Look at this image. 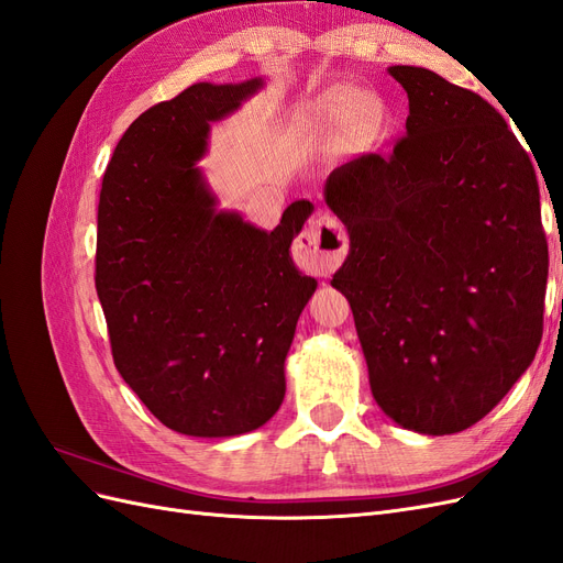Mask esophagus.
<instances>
[{
  "label": "esophagus",
  "instance_id": "obj_1",
  "mask_svg": "<svg viewBox=\"0 0 563 563\" xmlns=\"http://www.w3.org/2000/svg\"><path fill=\"white\" fill-rule=\"evenodd\" d=\"M298 249L319 275H331L343 263L347 253V234L345 228L329 213H319L312 223L298 236Z\"/></svg>",
  "mask_w": 563,
  "mask_h": 563
}]
</instances>
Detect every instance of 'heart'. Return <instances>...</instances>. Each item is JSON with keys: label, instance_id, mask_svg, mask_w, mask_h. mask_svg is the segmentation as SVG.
Here are the masks:
<instances>
[{"label": "heart", "instance_id": "heart-1", "mask_svg": "<svg viewBox=\"0 0 563 563\" xmlns=\"http://www.w3.org/2000/svg\"><path fill=\"white\" fill-rule=\"evenodd\" d=\"M354 110V117L360 119V122H371V119H376L380 114V106L376 100L368 98V96H360L352 89H343V91H335L331 93L327 100L321 103V117H345Z\"/></svg>", "mask_w": 563, "mask_h": 563}]
</instances>
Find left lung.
I'll list each match as a JSON object with an SVG mask.
<instances>
[{"mask_svg":"<svg viewBox=\"0 0 563 563\" xmlns=\"http://www.w3.org/2000/svg\"><path fill=\"white\" fill-rule=\"evenodd\" d=\"M387 73L408 96L406 135L323 185L350 234L331 286L350 300L383 413L444 437L490 413L538 352L540 190L528 152L482 96L424 67Z\"/></svg>","mask_w":563,"mask_h":563,"instance_id":"8db88e82","label":"left lung"}]
</instances>
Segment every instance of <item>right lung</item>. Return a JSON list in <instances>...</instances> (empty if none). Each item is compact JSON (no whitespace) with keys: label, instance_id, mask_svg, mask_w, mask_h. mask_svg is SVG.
Returning <instances> with one entry per match:
<instances>
[{"label":"right lung","instance_id":"1","mask_svg":"<svg viewBox=\"0 0 563 563\" xmlns=\"http://www.w3.org/2000/svg\"><path fill=\"white\" fill-rule=\"evenodd\" d=\"M263 87L197 81L150 108L117 143L100 190L96 291L114 366L187 437L246 434L279 411L286 354L317 291L288 253L312 203L294 201L267 232L218 209L199 166L211 124Z\"/></svg>","mask_w":563,"mask_h":563}]
</instances>
